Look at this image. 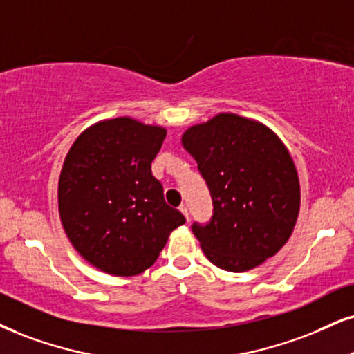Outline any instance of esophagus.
<instances>
[{"label":"esophagus","instance_id":"1","mask_svg":"<svg viewBox=\"0 0 354 354\" xmlns=\"http://www.w3.org/2000/svg\"><path fill=\"white\" fill-rule=\"evenodd\" d=\"M178 210H180L182 213H184V216H185V220L189 221V208L185 207V205H180V208H178Z\"/></svg>","mask_w":354,"mask_h":354}]
</instances>
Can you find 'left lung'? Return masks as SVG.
I'll return each mask as SVG.
<instances>
[{
	"label": "left lung",
	"instance_id": "obj_1",
	"mask_svg": "<svg viewBox=\"0 0 354 354\" xmlns=\"http://www.w3.org/2000/svg\"><path fill=\"white\" fill-rule=\"evenodd\" d=\"M213 200L192 231L216 268L246 272L289 241L300 210L299 174L281 138L261 121L218 113L182 134Z\"/></svg>",
	"mask_w": 354,
	"mask_h": 354
}]
</instances>
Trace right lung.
Listing matches in <instances>:
<instances>
[{
    "label": "right lung",
    "mask_w": 354,
    "mask_h": 354,
    "mask_svg": "<svg viewBox=\"0 0 354 354\" xmlns=\"http://www.w3.org/2000/svg\"><path fill=\"white\" fill-rule=\"evenodd\" d=\"M167 129L129 116L86 128L59 177V215L86 263L116 277L149 269L185 218L164 200L151 162Z\"/></svg>",
    "instance_id": "right-lung-1"
}]
</instances>
